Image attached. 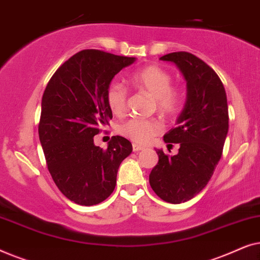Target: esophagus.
Returning <instances> with one entry per match:
<instances>
[{"mask_svg":"<svg viewBox=\"0 0 260 260\" xmlns=\"http://www.w3.org/2000/svg\"><path fill=\"white\" fill-rule=\"evenodd\" d=\"M142 149H144V147H142V145L136 144V143L133 144V150L134 151H140V150H142Z\"/></svg>","mask_w":260,"mask_h":260,"instance_id":"obj_1","label":"esophagus"}]
</instances>
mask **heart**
Segmentation results:
<instances>
[{
	"label": "heart",
	"instance_id": "heart-1",
	"mask_svg": "<svg viewBox=\"0 0 260 260\" xmlns=\"http://www.w3.org/2000/svg\"><path fill=\"white\" fill-rule=\"evenodd\" d=\"M129 81L137 90L151 94L155 98L156 109L163 115L172 116L180 109L182 101L180 88L173 86L172 74L162 67L156 65L143 67L131 74ZM105 101L113 115L123 116L126 110V88L119 83L110 84ZM161 129L162 124L156 118H131L119 126V133L135 143L147 144Z\"/></svg>",
	"mask_w": 260,
	"mask_h": 260
}]
</instances>
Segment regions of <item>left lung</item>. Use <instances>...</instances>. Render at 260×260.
Wrapping results in <instances>:
<instances>
[{
  "label": "left lung",
  "mask_w": 260,
  "mask_h": 260,
  "mask_svg": "<svg viewBox=\"0 0 260 260\" xmlns=\"http://www.w3.org/2000/svg\"><path fill=\"white\" fill-rule=\"evenodd\" d=\"M179 67L187 81L186 105L177 126L165 136L166 143H179L177 155L157 149L158 162L149 175L152 190L162 200L181 204L206 187L222 155L229 133V106L225 87L212 67L188 52L159 58Z\"/></svg>",
  "instance_id": "1"
}]
</instances>
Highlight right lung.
I'll return each mask as SVG.
<instances>
[{
	"label": "right lung",
	"mask_w": 260,
	"mask_h": 260,
	"mask_svg": "<svg viewBox=\"0 0 260 260\" xmlns=\"http://www.w3.org/2000/svg\"><path fill=\"white\" fill-rule=\"evenodd\" d=\"M135 60L84 49L63 62L45 88L39 138L56 187L78 205L93 206L108 199L119 165L133 151L122 136H113L105 150L94 145L93 137L112 118L105 101L110 83Z\"/></svg>",
	"instance_id": "obj_1"
}]
</instances>
